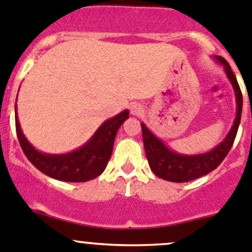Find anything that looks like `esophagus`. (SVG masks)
Listing matches in <instances>:
<instances>
[{"mask_svg": "<svg viewBox=\"0 0 252 252\" xmlns=\"http://www.w3.org/2000/svg\"><path fill=\"white\" fill-rule=\"evenodd\" d=\"M142 106L139 105V103H133V105L130 106V112L133 116H140L142 113Z\"/></svg>", "mask_w": 252, "mask_h": 252, "instance_id": "obj_1", "label": "esophagus"}]
</instances>
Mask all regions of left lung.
<instances>
[{
	"label": "left lung",
	"mask_w": 252,
	"mask_h": 252,
	"mask_svg": "<svg viewBox=\"0 0 252 252\" xmlns=\"http://www.w3.org/2000/svg\"><path fill=\"white\" fill-rule=\"evenodd\" d=\"M213 58L217 61V63L223 65L225 74L229 79L235 94L236 114L232 128L228 131L225 138L210 151L204 152V154L185 155L169 149L161 139L157 138L147 128L146 124L141 123L142 140H144V147L149 166L151 171L162 179L173 183H185L204 177L217 168L225 158L229 150L232 149L236 133H238L239 124H240L241 111H243V95H241L238 80H236L234 73L227 61L220 56H213Z\"/></svg>",
	"instance_id": "obj_1"
}]
</instances>
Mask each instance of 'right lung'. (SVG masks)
Masks as SVG:
<instances>
[{"label":"right lung","instance_id":"add662e5","mask_svg":"<svg viewBox=\"0 0 252 252\" xmlns=\"http://www.w3.org/2000/svg\"><path fill=\"white\" fill-rule=\"evenodd\" d=\"M128 118L129 111H122L103 122L83 146L65 154H46L39 151L25 138L18 119L16 103L17 135L25 156L40 172L62 182H88L102 174L111 158L117 131Z\"/></svg>","mask_w":252,"mask_h":252}]
</instances>
